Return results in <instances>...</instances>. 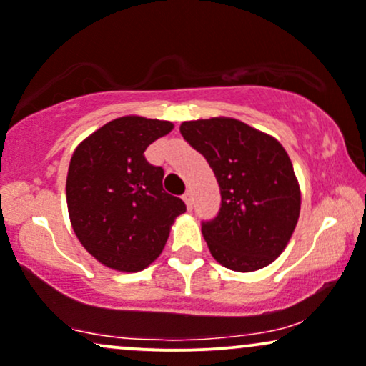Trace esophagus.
<instances>
[{
  "mask_svg": "<svg viewBox=\"0 0 366 366\" xmlns=\"http://www.w3.org/2000/svg\"><path fill=\"white\" fill-rule=\"evenodd\" d=\"M182 198H184V202H186L187 209H193V193H191V191H186Z\"/></svg>",
  "mask_w": 366,
  "mask_h": 366,
  "instance_id": "obj_1",
  "label": "esophagus"
}]
</instances>
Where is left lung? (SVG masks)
<instances>
[{"instance_id":"obj_1","label":"left lung","mask_w":366,"mask_h":366,"mask_svg":"<svg viewBox=\"0 0 366 366\" xmlns=\"http://www.w3.org/2000/svg\"><path fill=\"white\" fill-rule=\"evenodd\" d=\"M184 140L209 161L221 209L202 232L217 263L234 272L270 264L290 242L300 217L293 164L270 134L228 117L180 124Z\"/></svg>"}]
</instances>
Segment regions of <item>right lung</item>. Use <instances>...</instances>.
<instances>
[{"label":"right lung","instance_id":"1","mask_svg":"<svg viewBox=\"0 0 366 366\" xmlns=\"http://www.w3.org/2000/svg\"><path fill=\"white\" fill-rule=\"evenodd\" d=\"M173 129L128 115L107 122L73 152L66 179L70 221L80 244L105 267L138 272L152 263L186 203L163 189L164 170L145 149Z\"/></svg>","mask_w":366,"mask_h":366}]
</instances>
